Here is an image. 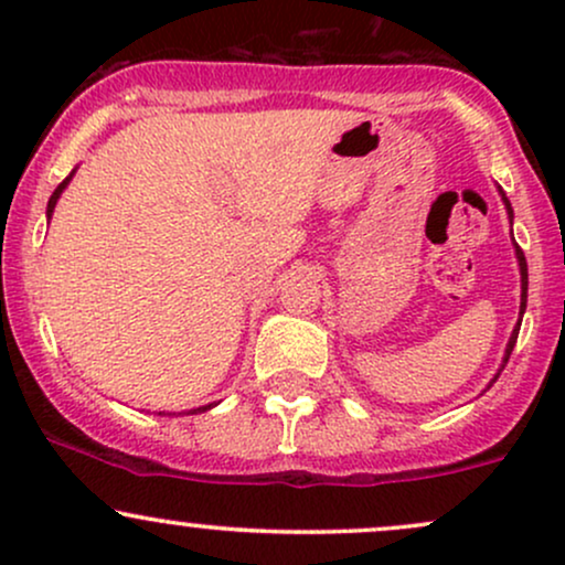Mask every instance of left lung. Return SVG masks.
Masks as SVG:
<instances>
[{
	"mask_svg": "<svg viewBox=\"0 0 565 565\" xmlns=\"http://www.w3.org/2000/svg\"><path fill=\"white\" fill-rule=\"evenodd\" d=\"M508 201V199H504ZM508 210H510V204H508ZM515 252H518V263H521V278H523V302H521V313H523V308H526V289H529V270H526V257H523V249L521 246H515ZM518 329H521V323H518L515 329H512V337H510V345H508V355H504V364H508V359H510V353H512V348H515V340H518ZM499 377V374H497Z\"/></svg>",
	"mask_w": 565,
	"mask_h": 565,
	"instance_id": "8db88e82",
	"label": "left lung"
}]
</instances>
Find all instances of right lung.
<instances>
[{"mask_svg":"<svg viewBox=\"0 0 565 565\" xmlns=\"http://www.w3.org/2000/svg\"><path fill=\"white\" fill-rule=\"evenodd\" d=\"M68 180H71V178H66V180H63V183L55 188V193H53V196H50V201H47V217H50V215H53V210H55V204H57V196H61V193H63V188H66V185H68ZM206 408H210V406H201V408H193V412H206Z\"/></svg>","mask_w":565,"mask_h":565,"instance_id":"right-lung-1","label":"right lung"}]
</instances>
